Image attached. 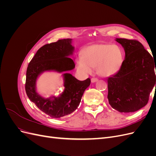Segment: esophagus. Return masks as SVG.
<instances>
[{
    "instance_id": "1",
    "label": "esophagus",
    "mask_w": 156,
    "mask_h": 156,
    "mask_svg": "<svg viewBox=\"0 0 156 156\" xmlns=\"http://www.w3.org/2000/svg\"><path fill=\"white\" fill-rule=\"evenodd\" d=\"M98 79L97 78H92V79H91V82L93 83H96V82L98 81Z\"/></svg>"
}]
</instances>
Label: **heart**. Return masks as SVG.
Segmentation results:
<instances>
[{
  "label": "heart",
  "instance_id": "heart-1",
  "mask_svg": "<svg viewBox=\"0 0 156 156\" xmlns=\"http://www.w3.org/2000/svg\"><path fill=\"white\" fill-rule=\"evenodd\" d=\"M124 61L123 51L115 44H99L87 47L76 60V68L83 75L90 74L93 68L102 77H110L119 72Z\"/></svg>",
  "mask_w": 156,
  "mask_h": 156
}]
</instances>
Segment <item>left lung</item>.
<instances>
[{"label":"left lung","mask_w":156,"mask_h":156,"mask_svg":"<svg viewBox=\"0 0 156 156\" xmlns=\"http://www.w3.org/2000/svg\"><path fill=\"white\" fill-rule=\"evenodd\" d=\"M115 41L124 48L125 59L119 72L107 79L108 103L120 112H135L147 104L156 87V62L139 41L124 38Z\"/></svg>","instance_id":"obj_1"}]
</instances>
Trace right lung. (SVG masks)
I'll use <instances>...</instances> for the list:
<instances>
[{
	"label": "right lung",
	"mask_w": 156,
	"mask_h": 156,
	"mask_svg": "<svg viewBox=\"0 0 156 156\" xmlns=\"http://www.w3.org/2000/svg\"><path fill=\"white\" fill-rule=\"evenodd\" d=\"M72 39L59 40L46 44L37 50L27 69L25 90L30 100L46 115L59 119L77 109L84 90L90 84V79L79 81L68 72L75 68L72 56L75 48ZM45 71L63 72L65 89L58 97L45 98L36 90V81Z\"/></svg>",
	"instance_id": "obj_1"
}]
</instances>
